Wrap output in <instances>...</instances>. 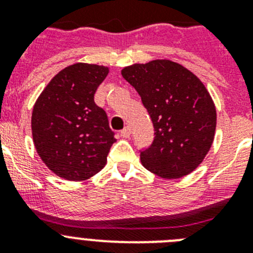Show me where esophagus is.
<instances>
[{"mask_svg":"<svg viewBox=\"0 0 253 253\" xmlns=\"http://www.w3.org/2000/svg\"><path fill=\"white\" fill-rule=\"evenodd\" d=\"M130 133H131L130 128H129V126H125V128L120 131V135H122L123 138H129L130 137Z\"/></svg>","mask_w":253,"mask_h":253,"instance_id":"obj_1","label":"esophagus"}]
</instances>
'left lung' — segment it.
I'll list each match as a JSON object with an SVG mask.
<instances>
[{
    "mask_svg": "<svg viewBox=\"0 0 253 253\" xmlns=\"http://www.w3.org/2000/svg\"><path fill=\"white\" fill-rule=\"evenodd\" d=\"M154 126L152 146L140 152L144 169L162 178L189 175L213 144L216 110L209 91L191 71L169 59L124 67Z\"/></svg>",
    "mask_w": 253,
    "mask_h": 253,
    "instance_id": "obj_1",
    "label": "left lung"
}]
</instances>
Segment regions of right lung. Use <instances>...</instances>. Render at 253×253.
Listing matches in <instances>:
<instances>
[{"instance_id": "add662e5", "label": "right lung", "mask_w": 253, "mask_h": 253, "mask_svg": "<svg viewBox=\"0 0 253 253\" xmlns=\"http://www.w3.org/2000/svg\"><path fill=\"white\" fill-rule=\"evenodd\" d=\"M109 67L75 63L58 72L40 93L31 114L33 142L45 166L68 181L101 171L115 142L106 113L93 101Z\"/></svg>"}]
</instances>
